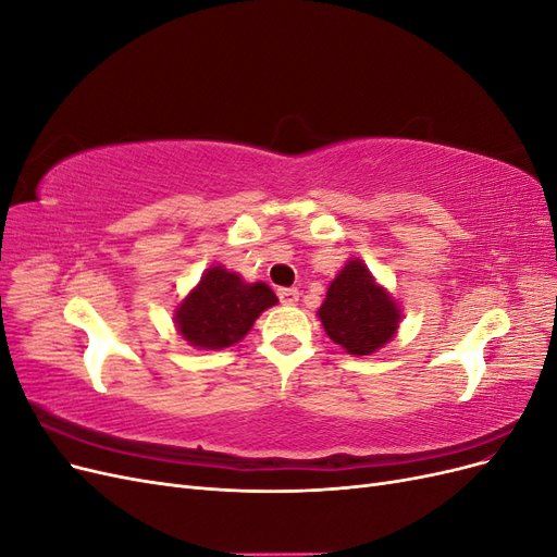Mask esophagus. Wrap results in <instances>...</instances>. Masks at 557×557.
<instances>
[{
	"label": "esophagus",
	"mask_w": 557,
	"mask_h": 557,
	"mask_svg": "<svg viewBox=\"0 0 557 557\" xmlns=\"http://www.w3.org/2000/svg\"><path fill=\"white\" fill-rule=\"evenodd\" d=\"M278 299L285 307H293L299 301V290L297 288H278Z\"/></svg>",
	"instance_id": "esophagus-1"
}]
</instances>
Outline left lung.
Returning <instances> with one entry per match:
<instances>
[{"label":"left lung","mask_w":557,"mask_h":557,"mask_svg":"<svg viewBox=\"0 0 557 557\" xmlns=\"http://www.w3.org/2000/svg\"><path fill=\"white\" fill-rule=\"evenodd\" d=\"M318 318L330 339L348 356H372L395 336L401 309L367 264L352 258L330 283Z\"/></svg>","instance_id":"8db88e82"}]
</instances>
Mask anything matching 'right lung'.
Listing matches in <instances>:
<instances>
[{"label": "right lung", "mask_w": 557, "mask_h": 557, "mask_svg": "<svg viewBox=\"0 0 557 557\" xmlns=\"http://www.w3.org/2000/svg\"><path fill=\"white\" fill-rule=\"evenodd\" d=\"M276 301L267 283H246L218 264L207 269L197 288L181 301L174 323L190 346L221 350L242 342L258 315Z\"/></svg>", "instance_id": "add662e5"}]
</instances>
